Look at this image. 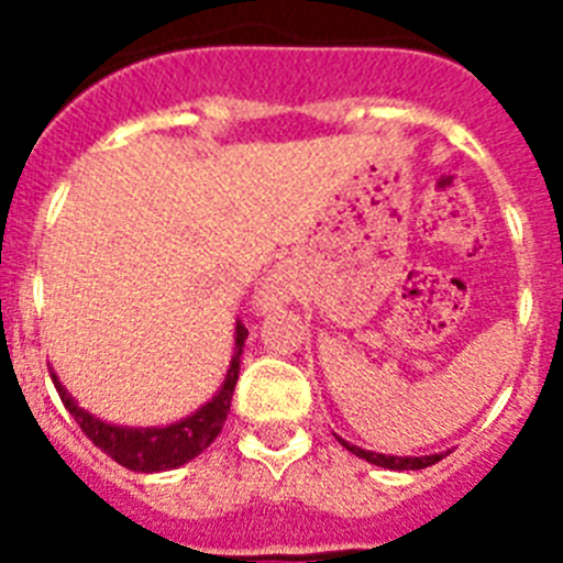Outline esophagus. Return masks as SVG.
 Instances as JSON below:
<instances>
[{"mask_svg": "<svg viewBox=\"0 0 563 563\" xmlns=\"http://www.w3.org/2000/svg\"><path fill=\"white\" fill-rule=\"evenodd\" d=\"M285 301H287V285L282 276H273L256 296L258 310H273V307L285 305Z\"/></svg>", "mask_w": 563, "mask_h": 563, "instance_id": "1", "label": "esophagus"}]
</instances>
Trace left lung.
<instances>
[{"mask_svg": "<svg viewBox=\"0 0 563 563\" xmlns=\"http://www.w3.org/2000/svg\"><path fill=\"white\" fill-rule=\"evenodd\" d=\"M338 442H341L343 449L350 451V454L361 456V460L372 462V465L377 467H389V471H420V467L434 465V462H440L442 456L451 454V451H440V454H429V456H391V454H377V451H366L361 449V445H352V442L341 440V437H338Z\"/></svg>", "mask_w": 563, "mask_h": 563, "instance_id": "left-lung-1", "label": "left lung"}]
</instances>
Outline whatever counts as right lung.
Instances as JSON below:
<instances>
[{"instance_id": "add662e5", "label": "right lung", "mask_w": 563, "mask_h": 563, "mask_svg": "<svg viewBox=\"0 0 563 563\" xmlns=\"http://www.w3.org/2000/svg\"><path fill=\"white\" fill-rule=\"evenodd\" d=\"M247 330L242 321L233 327V355L228 363L225 380H222L220 391L194 411V415L183 417L168 426H148V429H132V426H114V422L101 420V417L89 415L87 409L78 406V400L64 389V383L58 380L56 372H49L53 386H56L58 397H62L64 409L76 417L84 434L96 442L98 449L107 456H112L118 465L137 471V474H157V471H172L194 456H200L202 451L220 437L222 426L231 411V397L239 380V363H242V350H245Z\"/></svg>"}]
</instances>
